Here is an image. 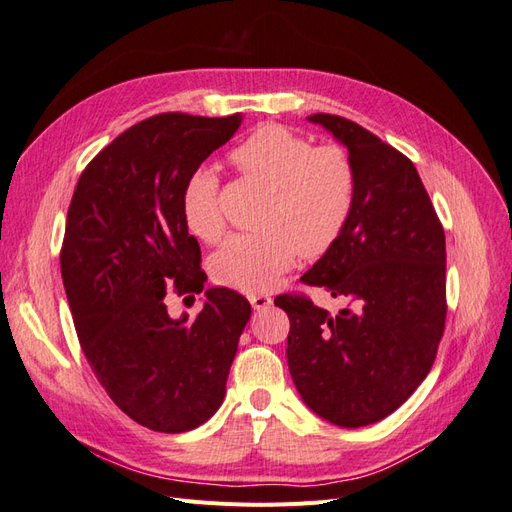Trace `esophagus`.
Returning a JSON list of instances; mask_svg holds the SVG:
<instances>
[{
	"label": "esophagus",
	"instance_id": "34e87169",
	"mask_svg": "<svg viewBox=\"0 0 512 512\" xmlns=\"http://www.w3.org/2000/svg\"><path fill=\"white\" fill-rule=\"evenodd\" d=\"M250 303H252V307L256 309V312H260V309H265V307H269L273 301H271V297L269 294H250Z\"/></svg>",
	"mask_w": 512,
	"mask_h": 512
}]
</instances>
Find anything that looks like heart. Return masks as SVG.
<instances>
[{
    "label": "heart",
    "instance_id": "1",
    "mask_svg": "<svg viewBox=\"0 0 512 512\" xmlns=\"http://www.w3.org/2000/svg\"><path fill=\"white\" fill-rule=\"evenodd\" d=\"M241 175L265 188L260 230L235 235L211 258L213 280L247 294L275 286L297 256L320 258L344 237L359 200V168L342 145H318L284 126H262L230 153ZM183 220L192 235L218 243L224 215L218 177L200 168L185 183Z\"/></svg>",
    "mask_w": 512,
    "mask_h": 512
}]
</instances>
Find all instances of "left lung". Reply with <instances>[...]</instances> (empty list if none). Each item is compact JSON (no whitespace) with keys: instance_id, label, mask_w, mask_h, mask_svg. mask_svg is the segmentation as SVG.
Instances as JSON below:
<instances>
[{"instance_id":"8db88e82","label":"left lung","mask_w":512,"mask_h":512,"mask_svg":"<svg viewBox=\"0 0 512 512\" xmlns=\"http://www.w3.org/2000/svg\"><path fill=\"white\" fill-rule=\"evenodd\" d=\"M359 168V200L344 237L301 280L350 307L331 316L280 294L290 318L294 386L324 421L365 427L395 412L425 380L446 320L444 230L414 164L350 119L307 117Z\"/></svg>"}]
</instances>
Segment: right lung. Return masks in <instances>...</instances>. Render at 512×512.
<instances>
[{
	"label": "right lung",
	"instance_id": "1",
	"mask_svg": "<svg viewBox=\"0 0 512 512\" xmlns=\"http://www.w3.org/2000/svg\"><path fill=\"white\" fill-rule=\"evenodd\" d=\"M241 119L162 113L136 123L87 164L68 209L59 260L76 335L108 397L153 431H190L222 406L252 314L239 292L205 290L181 207L185 183ZM170 289L206 292L196 321L167 316Z\"/></svg>",
	"mask_w": 512,
	"mask_h": 512
}]
</instances>
